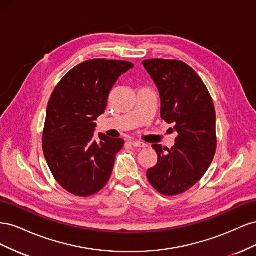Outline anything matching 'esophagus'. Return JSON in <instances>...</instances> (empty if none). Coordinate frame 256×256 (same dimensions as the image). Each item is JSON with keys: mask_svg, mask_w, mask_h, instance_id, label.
<instances>
[{"mask_svg": "<svg viewBox=\"0 0 256 256\" xmlns=\"http://www.w3.org/2000/svg\"><path fill=\"white\" fill-rule=\"evenodd\" d=\"M131 145H132L134 147H138V148H144V147H146V144H144L142 142H138V141L131 142Z\"/></svg>", "mask_w": 256, "mask_h": 256, "instance_id": "esophagus-1", "label": "esophagus"}]
</instances>
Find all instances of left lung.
I'll list each match as a JSON object with an SVG mask.
<instances>
[{
  "label": "left lung",
  "mask_w": 256,
  "mask_h": 256,
  "mask_svg": "<svg viewBox=\"0 0 256 256\" xmlns=\"http://www.w3.org/2000/svg\"><path fill=\"white\" fill-rule=\"evenodd\" d=\"M142 64L158 88L161 118L173 122L178 134L172 148L152 145L158 162L147 171V180L161 194L177 196L204 176L214 157V102L202 79L184 62L152 58Z\"/></svg>",
  "instance_id": "1"
}]
</instances>
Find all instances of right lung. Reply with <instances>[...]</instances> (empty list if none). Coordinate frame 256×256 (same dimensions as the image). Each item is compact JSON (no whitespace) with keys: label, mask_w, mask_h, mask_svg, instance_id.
Returning a JSON list of instances; mask_svg holds the SVG:
<instances>
[{"label":"right lung","mask_w":256,"mask_h":256,"mask_svg":"<svg viewBox=\"0 0 256 256\" xmlns=\"http://www.w3.org/2000/svg\"><path fill=\"white\" fill-rule=\"evenodd\" d=\"M132 67L127 60H88L68 72L52 92L42 150L54 178L74 196H94L110 180L124 140L99 134L96 141L95 120L104 113L120 76Z\"/></svg>","instance_id":"add662e5"}]
</instances>
